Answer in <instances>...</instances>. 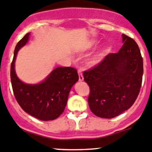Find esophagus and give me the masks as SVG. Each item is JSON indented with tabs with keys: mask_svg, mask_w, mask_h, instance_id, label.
Returning a JSON list of instances; mask_svg holds the SVG:
<instances>
[{
	"mask_svg": "<svg viewBox=\"0 0 152 152\" xmlns=\"http://www.w3.org/2000/svg\"><path fill=\"white\" fill-rule=\"evenodd\" d=\"M78 73H79V80L80 81H83V76L81 73V70H79L78 71Z\"/></svg>",
	"mask_w": 152,
	"mask_h": 152,
	"instance_id": "obj_1",
	"label": "esophagus"
}]
</instances>
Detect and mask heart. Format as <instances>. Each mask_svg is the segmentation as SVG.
<instances>
[{
    "label": "heart",
    "mask_w": 152,
    "mask_h": 152,
    "mask_svg": "<svg viewBox=\"0 0 152 152\" xmlns=\"http://www.w3.org/2000/svg\"><path fill=\"white\" fill-rule=\"evenodd\" d=\"M97 44H98V41H97L96 40H93V41L90 43V44H89L88 48L93 47L94 46L96 45ZM111 50V46H103L96 53L94 54V55L90 58V59L89 60V65H90V66H96V65H99L100 62H102V61L105 59V57L106 56L107 54H108Z\"/></svg>",
    "instance_id": "obj_1"
}]
</instances>
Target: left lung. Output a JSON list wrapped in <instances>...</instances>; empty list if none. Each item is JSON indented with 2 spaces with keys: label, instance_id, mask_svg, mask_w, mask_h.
Returning <instances> with one entry per match:
<instances>
[{
  "label": "left lung",
  "instance_id": "8db88e82",
  "mask_svg": "<svg viewBox=\"0 0 152 152\" xmlns=\"http://www.w3.org/2000/svg\"><path fill=\"white\" fill-rule=\"evenodd\" d=\"M123 46L101 63L83 72L90 87L88 104L99 118H113L130 108L136 101L143 75V60L133 39L122 34Z\"/></svg>",
  "mask_w": 152,
  "mask_h": 152
}]
</instances>
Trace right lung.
Returning <instances> with one entry per match:
<instances>
[{
    "label": "right lung",
    "instance_id": "1",
    "mask_svg": "<svg viewBox=\"0 0 152 152\" xmlns=\"http://www.w3.org/2000/svg\"><path fill=\"white\" fill-rule=\"evenodd\" d=\"M30 33L16 44L11 64L10 77L12 90L21 108L41 121H52L64 111L72 87L78 80L76 69L72 67H57L40 83H26L20 80L15 71L18 52L26 45Z\"/></svg>",
    "mask_w": 152,
    "mask_h": 152
}]
</instances>
